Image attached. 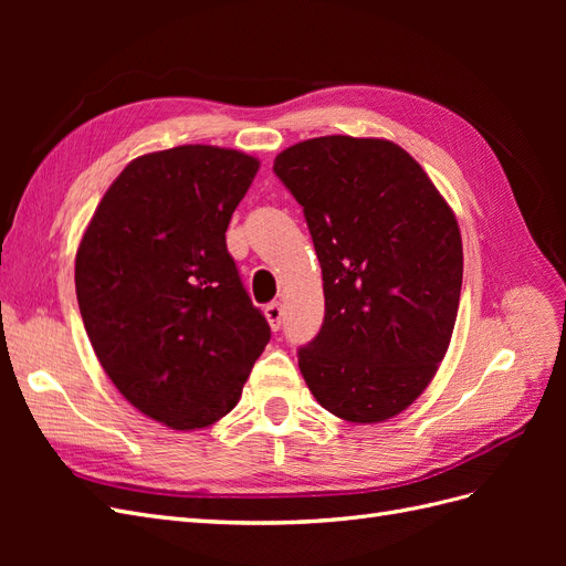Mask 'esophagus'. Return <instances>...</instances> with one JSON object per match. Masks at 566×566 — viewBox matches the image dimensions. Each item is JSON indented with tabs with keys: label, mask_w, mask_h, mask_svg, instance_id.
Instances as JSON below:
<instances>
[{
	"label": "esophagus",
	"mask_w": 566,
	"mask_h": 566,
	"mask_svg": "<svg viewBox=\"0 0 566 566\" xmlns=\"http://www.w3.org/2000/svg\"><path fill=\"white\" fill-rule=\"evenodd\" d=\"M264 316H266L271 328L279 331L281 323H283V304H281V302H269V304L264 306Z\"/></svg>",
	"instance_id": "1"
}]
</instances>
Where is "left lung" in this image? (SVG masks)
Returning <instances> with one entry per match:
<instances>
[{"label":"left lung","mask_w":566,"mask_h":566,"mask_svg":"<svg viewBox=\"0 0 566 566\" xmlns=\"http://www.w3.org/2000/svg\"><path fill=\"white\" fill-rule=\"evenodd\" d=\"M273 172L302 205L323 273V325L297 352L306 387L342 420H389L449 349L462 285L455 214L385 139L318 136L279 153Z\"/></svg>","instance_id":"left-lung-1"}]
</instances>
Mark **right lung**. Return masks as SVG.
Here are the masks:
<instances>
[{"mask_svg": "<svg viewBox=\"0 0 566 566\" xmlns=\"http://www.w3.org/2000/svg\"><path fill=\"white\" fill-rule=\"evenodd\" d=\"M256 169L219 146L148 153L111 184L77 248V304L101 366L172 430L224 418L271 337L224 235Z\"/></svg>", "mask_w": 566, "mask_h": 566, "instance_id": "1", "label": "right lung"}]
</instances>
